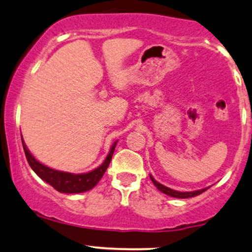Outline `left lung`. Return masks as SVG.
<instances>
[{
	"label": "left lung",
	"mask_w": 252,
	"mask_h": 252,
	"mask_svg": "<svg viewBox=\"0 0 252 252\" xmlns=\"http://www.w3.org/2000/svg\"><path fill=\"white\" fill-rule=\"evenodd\" d=\"M150 178H151V181H153V183L155 184V187L159 190V191H162L163 193H165V195H169V196H171V197H176V198H190V197H195L197 195H201L202 192H204L205 190L208 189V188H205V189L197 190V191L181 192V191H176V190H172V189H170V188H168V187L163 186V184L158 183V182H157L155 178H154L151 175H150Z\"/></svg>",
	"instance_id": "obj_1"
}]
</instances>
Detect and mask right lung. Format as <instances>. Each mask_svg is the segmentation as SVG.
I'll return each instance as SVG.
<instances>
[{"mask_svg":"<svg viewBox=\"0 0 252 252\" xmlns=\"http://www.w3.org/2000/svg\"><path fill=\"white\" fill-rule=\"evenodd\" d=\"M22 145H23L24 154H26L27 160H28L29 165L32 166V169L36 172V175H37L39 178H42L44 182H47L48 184H50L54 189H56L57 191L60 192L80 193V192H84V191H88V190L93 189V188L98 183L99 180H101L102 176L104 175L105 170H107L109 164H110L111 157H113L115 147H116V142H115L113 147H111L107 158H105L104 162H103L98 168L90 172H87V174H77V175L48 168V166H45L42 164V163H39L37 159H35V157L29 153L28 149H27L23 139H22Z\"/></svg>","mask_w":252,"mask_h":252,"instance_id":"right-lung-1","label":"right lung"}]
</instances>
